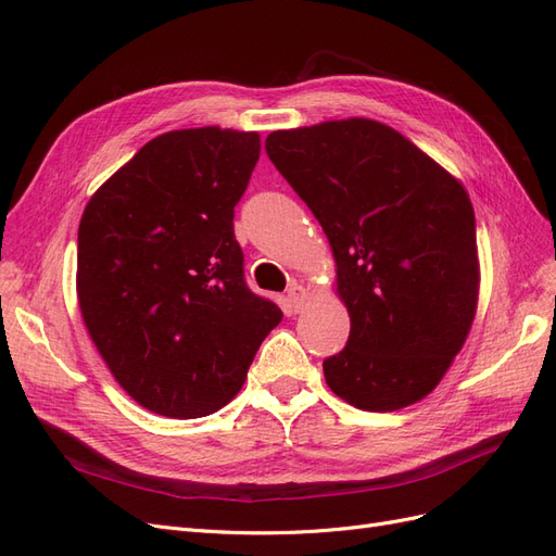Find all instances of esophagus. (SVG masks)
<instances>
[{
  "instance_id": "esophagus-1",
  "label": "esophagus",
  "mask_w": 556,
  "mask_h": 556,
  "mask_svg": "<svg viewBox=\"0 0 556 556\" xmlns=\"http://www.w3.org/2000/svg\"><path fill=\"white\" fill-rule=\"evenodd\" d=\"M306 296H308V292H306L304 285L290 282V288H288V301H290V306H292L294 311H301V306H304Z\"/></svg>"
}]
</instances>
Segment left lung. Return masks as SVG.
<instances>
[{
    "instance_id": "left-lung-1",
    "label": "left lung",
    "mask_w": 556,
    "mask_h": 556,
    "mask_svg": "<svg viewBox=\"0 0 556 556\" xmlns=\"http://www.w3.org/2000/svg\"><path fill=\"white\" fill-rule=\"evenodd\" d=\"M264 148L333 250L350 336L323 364L331 392L374 413L425 399L478 304L476 215L462 182L366 117L271 131Z\"/></svg>"
}]
</instances>
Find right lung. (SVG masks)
I'll use <instances>...</instances> for the list:
<instances>
[{
	"mask_svg": "<svg viewBox=\"0 0 556 556\" xmlns=\"http://www.w3.org/2000/svg\"><path fill=\"white\" fill-rule=\"evenodd\" d=\"M260 148L257 131H166L83 211V323L113 378L157 415L194 419L227 406L282 317L248 288L233 237Z\"/></svg>",
	"mask_w": 556,
	"mask_h": 556,
	"instance_id": "add662e5",
	"label": "right lung"
}]
</instances>
